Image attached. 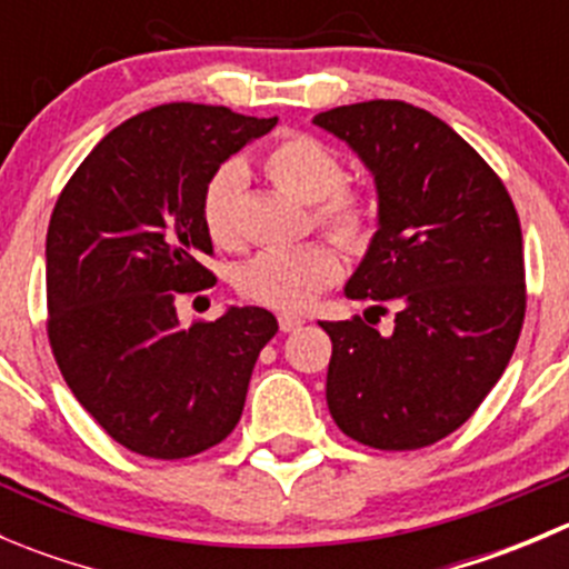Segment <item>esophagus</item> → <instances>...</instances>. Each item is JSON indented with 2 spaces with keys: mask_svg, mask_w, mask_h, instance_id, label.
Wrapping results in <instances>:
<instances>
[{
  "mask_svg": "<svg viewBox=\"0 0 569 569\" xmlns=\"http://www.w3.org/2000/svg\"><path fill=\"white\" fill-rule=\"evenodd\" d=\"M278 321H280V330H283V332H295V330H300L302 325H306V319L297 317V313H280Z\"/></svg>",
  "mask_w": 569,
  "mask_h": 569,
  "instance_id": "1",
  "label": "esophagus"
}]
</instances>
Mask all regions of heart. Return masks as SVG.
Segmentation results:
<instances>
[{"label": "heart", "mask_w": 569, "mask_h": 569, "mask_svg": "<svg viewBox=\"0 0 569 569\" xmlns=\"http://www.w3.org/2000/svg\"><path fill=\"white\" fill-rule=\"evenodd\" d=\"M263 173L302 203H317V222L347 248H363L371 237V203L366 194L343 189V164L325 142L289 134L263 153ZM248 176L228 162L203 189V226L220 248H237L239 198ZM341 274V258L330 244H302L291 250L258 252L239 269L237 286L244 297L274 311H302Z\"/></svg>", "instance_id": "b5f03b06"}]
</instances>
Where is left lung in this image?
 <instances>
[{
	"instance_id": "8db88e82",
	"label": "left lung",
	"mask_w": 569,
	"mask_h": 569,
	"mask_svg": "<svg viewBox=\"0 0 569 569\" xmlns=\"http://www.w3.org/2000/svg\"><path fill=\"white\" fill-rule=\"evenodd\" d=\"M375 178L377 231L343 286L369 311L319 321L332 341L327 407L343 435L382 451L438 443L507 369L526 313L523 233L490 164L440 118L405 101L319 112Z\"/></svg>"
}]
</instances>
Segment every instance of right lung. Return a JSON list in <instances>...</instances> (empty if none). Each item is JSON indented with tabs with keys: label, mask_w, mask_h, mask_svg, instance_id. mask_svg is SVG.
I'll list each match as a JSON object with an SVG mask.
<instances>
[{
	"label": "right lung",
	"mask_w": 569,
	"mask_h": 569,
	"mask_svg": "<svg viewBox=\"0 0 569 569\" xmlns=\"http://www.w3.org/2000/svg\"><path fill=\"white\" fill-rule=\"evenodd\" d=\"M278 118L162 104L112 129L57 198L46 233L49 341L79 405L153 460L200 455L233 432L278 319L231 306L183 327L176 297L214 283L203 189Z\"/></svg>",
	"instance_id": "right-lung-1"
}]
</instances>
